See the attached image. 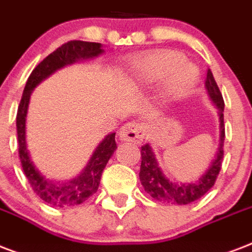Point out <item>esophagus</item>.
<instances>
[{"instance_id":"34e87169","label":"esophagus","mask_w":252,"mask_h":252,"mask_svg":"<svg viewBox=\"0 0 252 252\" xmlns=\"http://www.w3.org/2000/svg\"><path fill=\"white\" fill-rule=\"evenodd\" d=\"M121 140H126V142H134V143L139 144L143 142L144 138V130L143 126L136 122H128L121 128L118 132Z\"/></svg>"}]
</instances>
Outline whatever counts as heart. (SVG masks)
<instances>
[{
    "label": "heart",
    "mask_w": 252,
    "mask_h": 252,
    "mask_svg": "<svg viewBox=\"0 0 252 252\" xmlns=\"http://www.w3.org/2000/svg\"><path fill=\"white\" fill-rule=\"evenodd\" d=\"M197 68L183 59L177 52H154L136 59L125 72V83L128 87L142 89L161 81L158 95L160 106L183 98L197 80Z\"/></svg>",
    "instance_id": "heart-1"
}]
</instances>
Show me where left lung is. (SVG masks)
<instances>
[{"label":"left lung","instance_id":"obj_1","mask_svg":"<svg viewBox=\"0 0 252 252\" xmlns=\"http://www.w3.org/2000/svg\"><path fill=\"white\" fill-rule=\"evenodd\" d=\"M205 91L209 101L217 108V117L220 122V143H218L216 157L210 161L209 167L198 179L190 183H179L169 179L161 169L160 164L154 153L153 146L146 143L140 148L142 163H140L139 180L144 190L159 202L173 204V205H187L198 200L206 192H209L221 171L223 159V140H225V125H223V98L213 73L208 69L205 80Z\"/></svg>","mask_w":252,"mask_h":252}]
</instances>
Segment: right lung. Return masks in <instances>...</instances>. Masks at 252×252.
Listing matches in <instances>:
<instances>
[{
    "instance_id": "1",
    "label": "right lung",
    "mask_w": 252,
    "mask_h": 252,
    "mask_svg": "<svg viewBox=\"0 0 252 252\" xmlns=\"http://www.w3.org/2000/svg\"><path fill=\"white\" fill-rule=\"evenodd\" d=\"M105 52L101 43L71 40L59 47L56 51L43 59L31 72L23 89L22 98L19 102L17 113V134H18L19 159L22 163L23 172L30 183L34 192L44 202L56 208H67L83 204L92 194L97 192L102 171L106 163L117 150L116 132H110L101 140L94 148L87 165L81 169L77 176L69 180H55L43 175L35 165L27 148L26 139V118L32 92L43 80L50 77L52 73L72 64L94 59Z\"/></svg>"
}]
</instances>
